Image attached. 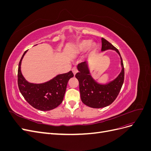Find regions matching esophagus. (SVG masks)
<instances>
[{
	"label": "esophagus",
	"mask_w": 151,
	"mask_h": 151,
	"mask_svg": "<svg viewBox=\"0 0 151 151\" xmlns=\"http://www.w3.org/2000/svg\"><path fill=\"white\" fill-rule=\"evenodd\" d=\"M72 70L73 74H74V75L75 76L76 74V73L77 72V67H73Z\"/></svg>",
	"instance_id": "esophagus-1"
}]
</instances>
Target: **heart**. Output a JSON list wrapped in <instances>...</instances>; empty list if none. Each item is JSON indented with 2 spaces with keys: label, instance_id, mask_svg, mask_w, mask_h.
<instances>
[{
  "label": "heart",
  "instance_id": "1",
  "mask_svg": "<svg viewBox=\"0 0 151 151\" xmlns=\"http://www.w3.org/2000/svg\"><path fill=\"white\" fill-rule=\"evenodd\" d=\"M97 47V44L95 43H91V40H83L76 44L74 48V51L75 53H80L89 50L90 52L93 53L96 52Z\"/></svg>",
  "mask_w": 151,
  "mask_h": 151
}]
</instances>
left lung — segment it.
I'll list each match as a JSON object with an SVG mask.
<instances>
[{"label": "left lung", "instance_id": "obj_1", "mask_svg": "<svg viewBox=\"0 0 151 151\" xmlns=\"http://www.w3.org/2000/svg\"><path fill=\"white\" fill-rule=\"evenodd\" d=\"M101 52L112 50L119 55L122 70L115 79L106 84H101L91 76L88 62L78 65L79 72L76 74V77L79 81L81 99L84 104L93 108H104L111 104L119 94L124 81V67L119 51L103 38H101Z\"/></svg>", "mask_w": 151, "mask_h": 151}]
</instances>
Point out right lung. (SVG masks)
Instances as JSON below:
<instances>
[{
	"label": "right lung",
	"mask_w": 151,
	"mask_h": 151,
	"mask_svg": "<svg viewBox=\"0 0 151 151\" xmlns=\"http://www.w3.org/2000/svg\"><path fill=\"white\" fill-rule=\"evenodd\" d=\"M27 51L21 58L18 67V87L22 96L29 104L41 111H49L60 105L64 97L68 81L74 77L70 70L65 74H58L53 79L43 83H32L22 75L21 62Z\"/></svg>",
	"instance_id": "right-lung-1"
}]
</instances>
